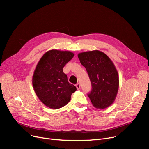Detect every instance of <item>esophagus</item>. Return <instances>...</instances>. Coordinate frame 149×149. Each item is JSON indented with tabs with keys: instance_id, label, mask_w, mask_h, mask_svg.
Listing matches in <instances>:
<instances>
[{
	"instance_id": "obj_1",
	"label": "esophagus",
	"mask_w": 149,
	"mask_h": 149,
	"mask_svg": "<svg viewBox=\"0 0 149 149\" xmlns=\"http://www.w3.org/2000/svg\"><path fill=\"white\" fill-rule=\"evenodd\" d=\"M76 87L77 88V89H80V84L79 83H77L76 84Z\"/></svg>"
}]
</instances>
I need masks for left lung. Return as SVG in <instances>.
I'll return each mask as SVG.
<instances>
[{
	"label": "left lung",
	"instance_id": "8db88e82",
	"mask_svg": "<svg viewBox=\"0 0 149 149\" xmlns=\"http://www.w3.org/2000/svg\"><path fill=\"white\" fill-rule=\"evenodd\" d=\"M80 63L86 70L92 90L88 95L99 109L110 106L116 100L119 86V74L113 62L99 50L78 53Z\"/></svg>",
	"mask_w": 149,
	"mask_h": 149
}]
</instances>
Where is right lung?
I'll list each match as a JSON object with an SVG mask.
<instances>
[{
  "label": "right lung",
  "mask_w": 149,
  "mask_h": 149,
  "mask_svg": "<svg viewBox=\"0 0 149 149\" xmlns=\"http://www.w3.org/2000/svg\"><path fill=\"white\" fill-rule=\"evenodd\" d=\"M74 54L70 51L51 49L40 58L33 72L32 84L36 95L46 106L59 109L71 100L76 88L68 81L63 68Z\"/></svg>",
  "instance_id": "1"
}]
</instances>
